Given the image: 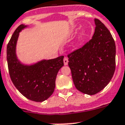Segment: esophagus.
Masks as SVG:
<instances>
[{
    "instance_id": "1",
    "label": "esophagus",
    "mask_w": 125,
    "mask_h": 125,
    "mask_svg": "<svg viewBox=\"0 0 125 125\" xmlns=\"http://www.w3.org/2000/svg\"><path fill=\"white\" fill-rule=\"evenodd\" d=\"M68 62H69V60H68V58H67V57H65V58H63L64 65H68Z\"/></svg>"
}]
</instances>
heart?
Returning <instances> with one entry per match:
<instances>
[{
  "label": "heart",
  "instance_id": "1",
  "mask_svg": "<svg viewBox=\"0 0 125 125\" xmlns=\"http://www.w3.org/2000/svg\"><path fill=\"white\" fill-rule=\"evenodd\" d=\"M83 32H82V35H83Z\"/></svg>",
  "mask_w": 125,
  "mask_h": 125
}]
</instances>
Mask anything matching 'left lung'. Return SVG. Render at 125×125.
<instances>
[{"mask_svg":"<svg viewBox=\"0 0 125 125\" xmlns=\"http://www.w3.org/2000/svg\"><path fill=\"white\" fill-rule=\"evenodd\" d=\"M94 21L92 39L67 55L76 89L88 95L97 94L104 88L116 68L115 40L100 20L95 19Z\"/></svg>","mask_w":125,"mask_h":125,"instance_id":"left-lung-1","label":"left lung"}]
</instances>
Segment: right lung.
Returning <instances> with one entry per match:
<instances>
[{
	"label": "right lung",
	"mask_w": 125,
	"mask_h": 125,
	"mask_svg": "<svg viewBox=\"0 0 125 125\" xmlns=\"http://www.w3.org/2000/svg\"><path fill=\"white\" fill-rule=\"evenodd\" d=\"M26 26L21 24L13 33L7 46V60L14 85L30 100L42 102L54 92L58 71L63 66V56L44 60L32 65H24L17 60L16 46L19 32Z\"/></svg>",
	"instance_id": "obj_1"
}]
</instances>
